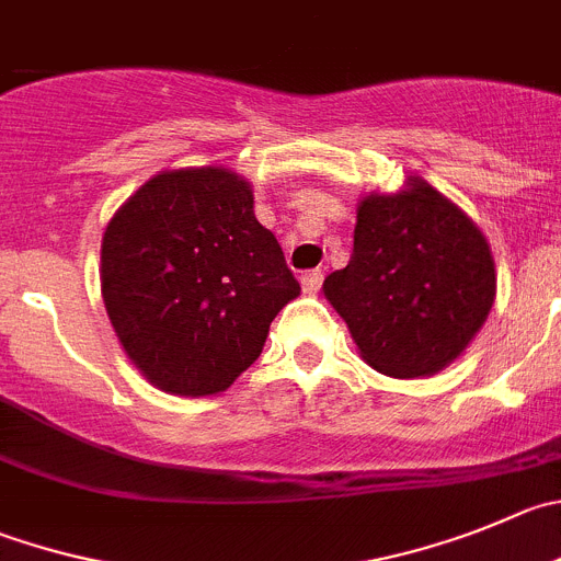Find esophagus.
<instances>
[{"mask_svg": "<svg viewBox=\"0 0 561 561\" xmlns=\"http://www.w3.org/2000/svg\"><path fill=\"white\" fill-rule=\"evenodd\" d=\"M322 280H324V272L322 270L302 272V277H300L302 291H306V295H317V291L322 289Z\"/></svg>", "mask_w": 561, "mask_h": 561, "instance_id": "esophagus-1", "label": "esophagus"}]
</instances>
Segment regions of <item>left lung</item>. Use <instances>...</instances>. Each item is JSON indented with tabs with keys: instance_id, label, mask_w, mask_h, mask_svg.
I'll return each instance as SVG.
<instances>
[{
	"instance_id": "obj_1",
	"label": "left lung",
	"mask_w": 561,
	"mask_h": 561,
	"mask_svg": "<svg viewBox=\"0 0 561 561\" xmlns=\"http://www.w3.org/2000/svg\"><path fill=\"white\" fill-rule=\"evenodd\" d=\"M371 369L410 380L451 364L493 308L495 266L482 231L426 181L369 195L357 209L355 248L324 277Z\"/></svg>"
}]
</instances>
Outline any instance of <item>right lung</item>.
Returning <instances> with one entry per match:
<instances>
[{
  "label": "right lung",
  "instance_id": "right-lung-1",
  "mask_svg": "<svg viewBox=\"0 0 561 561\" xmlns=\"http://www.w3.org/2000/svg\"><path fill=\"white\" fill-rule=\"evenodd\" d=\"M101 295L137 369L181 397L220 393L255 364L300 295L284 250L222 168L153 175L101 242Z\"/></svg>",
  "mask_w": 561,
  "mask_h": 561
}]
</instances>
